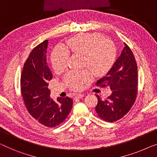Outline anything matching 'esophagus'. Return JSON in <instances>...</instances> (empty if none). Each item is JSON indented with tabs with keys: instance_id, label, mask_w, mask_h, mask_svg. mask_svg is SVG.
<instances>
[{
	"instance_id": "esophagus-1",
	"label": "esophagus",
	"mask_w": 157,
	"mask_h": 157,
	"mask_svg": "<svg viewBox=\"0 0 157 157\" xmlns=\"http://www.w3.org/2000/svg\"><path fill=\"white\" fill-rule=\"evenodd\" d=\"M84 96L83 94H76V96H75V99H78V98H83Z\"/></svg>"
}]
</instances>
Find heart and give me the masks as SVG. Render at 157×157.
<instances>
[{
  "mask_svg": "<svg viewBox=\"0 0 157 157\" xmlns=\"http://www.w3.org/2000/svg\"><path fill=\"white\" fill-rule=\"evenodd\" d=\"M63 47H56L52 52L51 62L56 72L62 71L67 67L69 53L82 55L83 67L90 68L96 76L110 71L116 61L117 49L114 42L99 33L80 34L69 39ZM93 78V72L85 69L69 71L64 80L71 88L78 90Z\"/></svg>",
  "mask_w": 157,
  "mask_h": 157,
  "instance_id": "obj_1",
  "label": "heart"
}]
</instances>
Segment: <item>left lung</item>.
Returning a JSON list of instances; mask_svg holds the SVG:
<instances>
[{"instance_id":"8db88e82","label":"left lung","mask_w":157,"mask_h":157,"mask_svg":"<svg viewBox=\"0 0 157 157\" xmlns=\"http://www.w3.org/2000/svg\"><path fill=\"white\" fill-rule=\"evenodd\" d=\"M137 65L132 52L124 43L120 56L105 76L97 81L96 85L108 87L112 94L106 99L96 95L95 107L102 120L113 122L123 117L135 103L137 95Z\"/></svg>"}]
</instances>
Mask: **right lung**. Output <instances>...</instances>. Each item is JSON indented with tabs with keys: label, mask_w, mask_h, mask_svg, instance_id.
<instances>
[{
	"label": "right lung",
	"mask_w": 157,
	"mask_h": 157,
	"mask_svg": "<svg viewBox=\"0 0 157 157\" xmlns=\"http://www.w3.org/2000/svg\"><path fill=\"white\" fill-rule=\"evenodd\" d=\"M48 40L35 47L25 62L20 79L21 94L25 105L40 124L54 128L60 124L69 115L73 100L69 97L50 98L48 81L52 74L47 62Z\"/></svg>",
	"instance_id": "right-lung-1"
}]
</instances>
